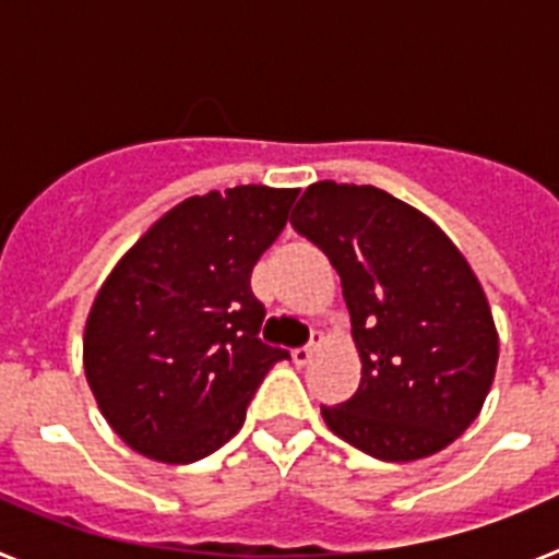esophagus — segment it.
Instances as JSON below:
<instances>
[{
  "mask_svg": "<svg viewBox=\"0 0 559 559\" xmlns=\"http://www.w3.org/2000/svg\"><path fill=\"white\" fill-rule=\"evenodd\" d=\"M319 341H322V335H316L310 344H305V347H296L294 353H290V358H294V364H299V367H305V364H310V358L316 355V347H319Z\"/></svg>",
  "mask_w": 559,
  "mask_h": 559,
  "instance_id": "esophagus-1",
  "label": "esophagus"
}]
</instances>
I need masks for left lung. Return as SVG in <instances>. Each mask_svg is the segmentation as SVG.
Segmentation results:
<instances>
[{"instance_id": "obj_1", "label": "left lung", "mask_w": 559, "mask_h": 559, "mask_svg": "<svg viewBox=\"0 0 559 559\" xmlns=\"http://www.w3.org/2000/svg\"><path fill=\"white\" fill-rule=\"evenodd\" d=\"M290 226L330 257L360 355V383L322 406L330 431L383 462L448 448L481 412L498 330L478 276L428 215L372 185L316 181Z\"/></svg>"}]
</instances>
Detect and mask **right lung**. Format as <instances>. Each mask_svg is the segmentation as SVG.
<instances>
[{
  "mask_svg": "<svg viewBox=\"0 0 559 559\" xmlns=\"http://www.w3.org/2000/svg\"><path fill=\"white\" fill-rule=\"evenodd\" d=\"M299 190L240 185L165 212L120 257L88 310L83 369L131 451L190 464L226 445L265 372L288 353L260 341L251 269Z\"/></svg>",
  "mask_w": 559,
  "mask_h": 559,
  "instance_id": "right-lung-1",
  "label": "right lung"
}]
</instances>
